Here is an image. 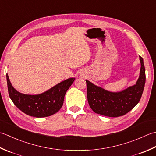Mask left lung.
Masks as SVG:
<instances>
[{"instance_id": "obj_1", "label": "left lung", "mask_w": 156, "mask_h": 156, "mask_svg": "<svg viewBox=\"0 0 156 156\" xmlns=\"http://www.w3.org/2000/svg\"><path fill=\"white\" fill-rule=\"evenodd\" d=\"M139 60L140 73L136 83L121 91H108L85 80L88 103L94 112L106 116L118 117L128 113L139 103L145 83L144 59L139 56Z\"/></svg>"}]
</instances>
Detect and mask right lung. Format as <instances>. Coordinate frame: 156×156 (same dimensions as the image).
<instances>
[{"label": "right lung", "instance_id": "obj_1", "mask_svg": "<svg viewBox=\"0 0 156 156\" xmlns=\"http://www.w3.org/2000/svg\"><path fill=\"white\" fill-rule=\"evenodd\" d=\"M9 97L19 109L27 115L42 118L52 115L61 108L66 91L75 78L72 77L59 83L44 93L37 95L23 94L12 87L7 73Z\"/></svg>", "mask_w": 156, "mask_h": 156}]
</instances>
